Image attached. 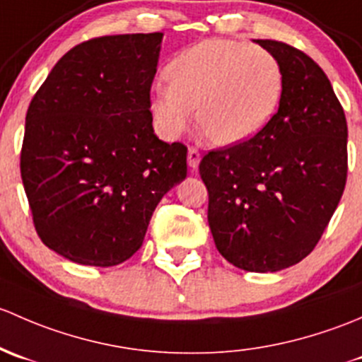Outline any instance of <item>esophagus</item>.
Returning <instances> with one entry per match:
<instances>
[{
	"mask_svg": "<svg viewBox=\"0 0 362 362\" xmlns=\"http://www.w3.org/2000/svg\"><path fill=\"white\" fill-rule=\"evenodd\" d=\"M199 162H200L199 150L193 146H189L188 148V165L192 167V169H197V167H199Z\"/></svg>",
	"mask_w": 362,
	"mask_h": 362,
	"instance_id": "obj_1",
	"label": "esophagus"
}]
</instances>
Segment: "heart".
Returning <instances> with one entry per match:
<instances>
[{"label":"heart","mask_w":362,"mask_h":362,"mask_svg":"<svg viewBox=\"0 0 362 362\" xmlns=\"http://www.w3.org/2000/svg\"><path fill=\"white\" fill-rule=\"evenodd\" d=\"M167 81L151 90V113L158 132L174 139L195 124L219 146L242 143L270 120L282 92L277 57L258 45L206 40L169 62Z\"/></svg>","instance_id":"b5f03b06"}]
</instances>
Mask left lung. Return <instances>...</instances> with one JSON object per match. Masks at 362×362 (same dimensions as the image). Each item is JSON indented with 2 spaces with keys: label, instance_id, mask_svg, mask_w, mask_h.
I'll return each instance as SVG.
<instances>
[{
  "label": "left lung",
  "instance_id": "left-lung-1",
  "mask_svg": "<svg viewBox=\"0 0 362 362\" xmlns=\"http://www.w3.org/2000/svg\"><path fill=\"white\" fill-rule=\"evenodd\" d=\"M282 69L279 110L251 139L204 155L207 221L223 258L279 272L310 255L347 182V118L314 59L258 40Z\"/></svg>",
  "mask_w": 362,
  "mask_h": 362
}]
</instances>
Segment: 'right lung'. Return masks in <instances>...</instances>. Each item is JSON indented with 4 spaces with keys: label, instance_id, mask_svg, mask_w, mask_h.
Returning a JSON list of instances; mask_svg holds the SVG:
<instances>
[{
    "label": "right lung",
    "instance_id": "obj_1",
    "mask_svg": "<svg viewBox=\"0 0 362 362\" xmlns=\"http://www.w3.org/2000/svg\"><path fill=\"white\" fill-rule=\"evenodd\" d=\"M162 33L73 47L31 99L21 176L47 247L113 267L143 245L160 199L186 177V146L153 132L151 83Z\"/></svg>",
    "mask_w": 362,
    "mask_h": 362
}]
</instances>
